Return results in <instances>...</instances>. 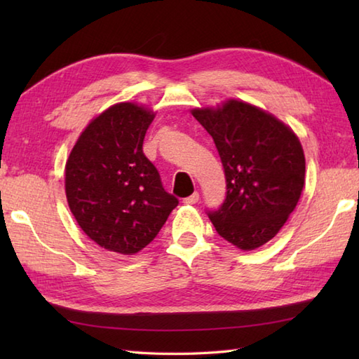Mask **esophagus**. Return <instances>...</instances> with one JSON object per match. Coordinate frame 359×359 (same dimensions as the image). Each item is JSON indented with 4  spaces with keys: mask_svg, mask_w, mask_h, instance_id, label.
<instances>
[{
    "mask_svg": "<svg viewBox=\"0 0 359 359\" xmlns=\"http://www.w3.org/2000/svg\"><path fill=\"white\" fill-rule=\"evenodd\" d=\"M197 202H199V193H193L191 196H188V197H185V199H184L185 205H194Z\"/></svg>",
    "mask_w": 359,
    "mask_h": 359,
    "instance_id": "1",
    "label": "esophagus"
}]
</instances>
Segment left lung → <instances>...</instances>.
Wrapping results in <instances>:
<instances>
[{
    "instance_id": "left-lung-1",
    "label": "left lung",
    "mask_w": 359,
    "mask_h": 359,
    "mask_svg": "<svg viewBox=\"0 0 359 359\" xmlns=\"http://www.w3.org/2000/svg\"><path fill=\"white\" fill-rule=\"evenodd\" d=\"M222 162L226 197L207 211L219 236L241 250L273 239L299 201L306 179L301 142L287 125L253 104L228 100L193 109Z\"/></svg>"
}]
</instances>
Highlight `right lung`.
Wrapping results in <instances>:
<instances>
[{"instance_id":"obj_1","label":"right lung","mask_w":359,"mask_h":359,"mask_svg":"<svg viewBox=\"0 0 359 359\" xmlns=\"http://www.w3.org/2000/svg\"><path fill=\"white\" fill-rule=\"evenodd\" d=\"M154 112L117 103L86 126L66 162V197L89 239L120 255L154 241L177 197L166 193L157 168L143 154Z\"/></svg>"}]
</instances>
